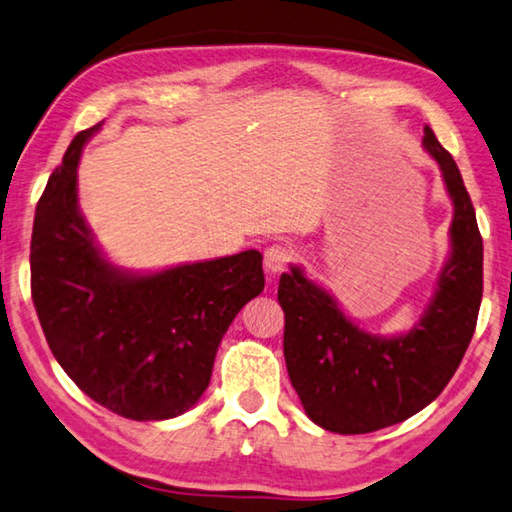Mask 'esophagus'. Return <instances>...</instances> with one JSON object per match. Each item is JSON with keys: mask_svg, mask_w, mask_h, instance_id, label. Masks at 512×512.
<instances>
[{"mask_svg": "<svg viewBox=\"0 0 512 512\" xmlns=\"http://www.w3.org/2000/svg\"><path fill=\"white\" fill-rule=\"evenodd\" d=\"M294 261V249L285 245H272L265 251V270L270 274H279Z\"/></svg>", "mask_w": 512, "mask_h": 512, "instance_id": "obj_1", "label": "esophagus"}]
</instances>
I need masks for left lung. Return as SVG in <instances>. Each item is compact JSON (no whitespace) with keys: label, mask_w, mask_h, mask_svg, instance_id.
<instances>
[{"label":"left lung","mask_w":512,"mask_h":512,"mask_svg":"<svg viewBox=\"0 0 512 512\" xmlns=\"http://www.w3.org/2000/svg\"><path fill=\"white\" fill-rule=\"evenodd\" d=\"M454 202L452 256L423 319L400 337L364 333L299 267L279 281L283 355L308 418L335 434H369L425 409L459 369L477 328L483 240L459 166L425 125Z\"/></svg>","instance_id":"left-lung-1"}]
</instances>
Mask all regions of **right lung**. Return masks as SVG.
<instances>
[{
  "label": "right lung",
  "mask_w": 512,
  "mask_h": 512,
  "mask_svg": "<svg viewBox=\"0 0 512 512\" xmlns=\"http://www.w3.org/2000/svg\"><path fill=\"white\" fill-rule=\"evenodd\" d=\"M78 132L35 209L31 297L53 357L78 389L132 420H166L209 387L224 333L265 288L256 249L157 274H128L98 251L78 211Z\"/></svg>",
  "instance_id": "add662e5"
}]
</instances>
